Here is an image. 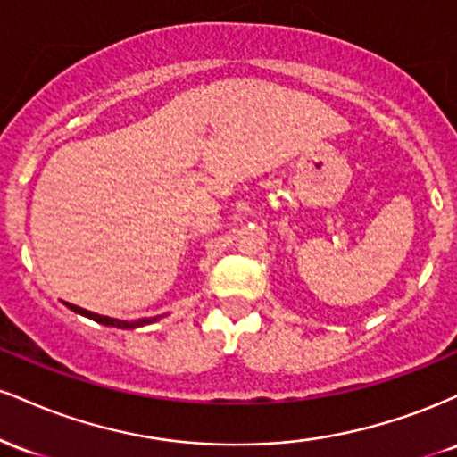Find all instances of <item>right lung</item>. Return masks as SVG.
<instances>
[{
    "label": "right lung",
    "instance_id": "obj_1",
    "mask_svg": "<svg viewBox=\"0 0 457 457\" xmlns=\"http://www.w3.org/2000/svg\"><path fill=\"white\" fill-rule=\"evenodd\" d=\"M66 305L71 307L72 312L81 313V316H87V318H92L94 322H98V324H104V327L135 328V327H141V324H148V322H152V320H145V318H141V320H115V318H107V316H98V313H92V312H87V309H81V307H77V305H71V303H66Z\"/></svg>",
    "mask_w": 457,
    "mask_h": 457
}]
</instances>
